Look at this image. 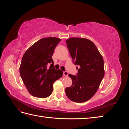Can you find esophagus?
Returning a JSON list of instances; mask_svg holds the SVG:
<instances>
[{"instance_id":"esophagus-1","label":"esophagus","mask_w":129,"mask_h":129,"mask_svg":"<svg viewBox=\"0 0 129 129\" xmlns=\"http://www.w3.org/2000/svg\"><path fill=\"white\" fill-rule=\"evenodd\" d=\"M63 75L66 76H67L68 75V73L67 71L63 72Z\"/></svg>"}]
</instances>
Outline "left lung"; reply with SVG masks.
I'll return each mask as SVG.
<instances>
[{
    "mask_svg": "<svg viewBox=\"0 0 129 129\" xmlns=\"http://www.w3.org/2000/svg\"><path fill=\"white\" fill-rule=\"evenodd\" d=\"M75 65L80 67L76 75L69 74L73 83L65 91L74 102H86L94 95L104 76L102 56L93 43L87 39L71 38L66 40Z\"/></svg>",
    "mask_w": 129,
    "mask_h": 129,
    "instance_id": "1",
    "label": "left lung"
}]
</instances>
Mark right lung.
I'll list each match as a JSON object with an SVG mask.
<instances>
[{"label":"right lung","mask_w":129,"mask_h":129,"mask_svg":"<svg viewBox=\"0 0 129 129\" xmlns=\"http://www.w3.org/2000/svg\"><path fill=\"white\" fill-rule=\"evenodd\" d=\"M61 39L42 38L27 49L23 55L20 74L27 90L32 96L46 98L52 94L54 82L62 76L63 72L53 64L54 50Z\"/></svg>","instance_id":"right-lung-1"}]
</instances>
